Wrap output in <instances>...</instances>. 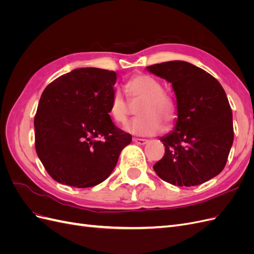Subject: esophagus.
Returning <instances> with one entry per match:
<instances>
[{
  "instance_id": "34e87169",
  "label": "esophagus",
  "mask_w": 254,
  "mask_h": 254,
  "mask_svg": "<svg viewBox=\"0 0 254 254\" xmlns=\"http://www.w3.org/2000/svg\"><path fill=\"white\" fill-rule=\"evenodd\" d=\"M133 142L135 144H137V145H145L146 143L148 142V140H146V139H137V137H134Z\"/></svg>"
}]
</instances>
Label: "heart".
<instances>
[{"label": "heart", "instance_id": "obj_1", "mask_svg": "<svg viewBox=\"0 0 254 254\" xmlns=\"http://www.w3.org/2000/svg\"><path fill=\"white\" fill-rule=\"evenodd\" d=\"M126 91L132 104H139V118L129 122L125 129L140 136H151L175 124L178 109L174 99L163 91L159 80L146 74H136L126 83ZM131 111L128 98L120 89L113 91L109 102L111 118L118 124H125Z\"/></svg>", "mask_w": 254, "mask_h": 254}]
</instances>
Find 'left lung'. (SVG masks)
<instances>
[{
  "label": "left lung",
  "instance_id": "obj_1",
  "mask_svg": "<svg viewBox=\"0 0 254 254\" xmlns=\"http://www.w3.org/2000/svg\"><path fill=\"white\" fill-rule=\"evenodd\" d=\"M147 70L172 83L178 109L175 129L160 139L165 153L153 170L177 187L212 179L225 168L234 139L224 88L211 74L186 61L152 64Z\"/></svg>",
  "mask_w": 254,
  "mask_h": 254
}]
</instances>
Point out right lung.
<instances>
[{
    "mask_svg": "<svg viewBox=\"0 0 254 254\" xmlns=\"http://www.w3.org/2000/svg\"><path fill=\"white\" fill-rule=\"evenodd\" d=\"M114 71L80 67L44 89L35 115V147L52 178L75 188L106 180L131 134L114 125L109 102Z\"/></svg>",
    "mask_w": 254,
    "mask_h": 254,
    "instance_id": "right-lung-1",
    "label": "right lung"
}]
</instances>
